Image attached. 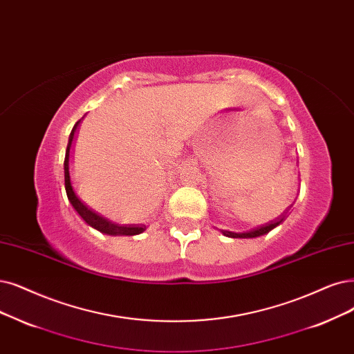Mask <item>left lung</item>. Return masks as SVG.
<instances>
[{
    "mask_svg": "<svg viewBox=\"0 0 354 354\" xmlns=\"http://www.w3.org/2000/svg\"><path fill=\"white\" fill-rule=\"evenodd\" d=\"M283 220H284V217H279L276 220L270 221V223H267L264 226H259L257 229H252L250 232H243V233H234V232H227V230H221V233H223L225 236H229V238H257V236H261V234L268 233L274 227H277Z\"/></svg>",
    "mask_w": 354,
    "mask_h": 354,
    "instance_id": "left-lung-1",
    "label": "left lung"
}]
</instances>
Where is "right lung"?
I'll return each mask as SVG.
<instances>
[{"label":"right lung","instance_id":"right-lung-1","mask_svg":"<svg viewBox=\"0 0 354 354\" xmlns=\"http://www.w3.org/2000/svg\"><path fill=\"white\" fill-rule=\"evenodd\" d=\"M77 125H78V122L74 125L71 134H70L68 146H67V151H65V160H64L65 191H67V197H68L70 203L73 204V207L75 208V212L80 214L82 218L91 227L97 229L102 233L113 234V236H116V234L134 236V234H138V233L144 232V230H146V225H120V223H115V221L106 218L103 214H100L96 210V208L91 207L87 201H84L80 197V194H78L77 189L74 188L73 182H71V170H70V151H71V144H73V140H74Z\"/></svg>","mask_w":354,"mask_h":354}]
</instances>
